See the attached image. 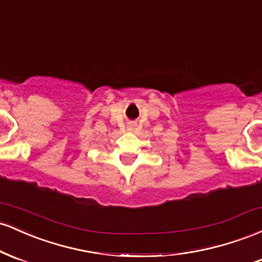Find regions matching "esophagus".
Masks as SVG:
<instances>
[{"label":"esophagus","instance_id":"1","mask_svg":"<svg viewBox=\"0 0 262 262\" xmlns=\"http://www.w3.org/2000/svg\"><path fill=\"white\" fill-rule=\"evenodd\" d=\"M127 129H128V132H130V133H137V130H138L137 124H135V123H129Z\"/></svg>","mask_w":262,"mask_h":262}]
</instances>
